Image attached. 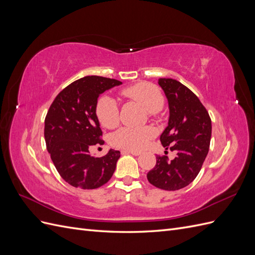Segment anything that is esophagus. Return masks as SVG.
Here are the masks:
<instances>
[{
  "instance_id": "34e87169",
  "label": "esophagus",
  "mask_w": 255,
  "mask_h": 255,
  "mask_svg": "<svg viewBox=\"0 0 255 255\" xmlns=\"http://www.w3.org/2000/svg\"><path fill=\"white\" fill-rule=\"evenodd\" d=\"M121 152H122V153H129V154H133V155H135V156H138V155H140V154H141V152H140V151H135V150H128V149H126V150H122Z\"/></svg>"
}]
</instances>
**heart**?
<instances>
[{
    "label": "heart",
    "mask_w": 255,
    "mask_h": 255,
    "mask_svg": "<svg viewBox=\"0 0 255 255\" xmlns=\"http://www.w3.org/2000/svg\"><path fill=\"white\" fill-rule=\"evenodd\" d=\"M126 98L139 104L150 114L159 112L164 106L165 99L161 91L150 83H138L121 91ZM96 115L100 123L107 128H113L119 123V107L117 102L110 97L103 96L98 100ZM155 135V130L150 127L141 128H121L111 136V142L118 148L140 150Z\"/></svg>",
    "instance_id": "b5f03b06"
}]
</instances>
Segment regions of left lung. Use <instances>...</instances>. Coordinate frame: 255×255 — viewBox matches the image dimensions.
<instances>
[{"label": "left lung", "mask_w": 255, "mask_h": 255, "mask_svg": "<svg viewBox=\"0 0 255 255\" xmlns=\"http://www.w3.org/2000/svg\"><path fill=\"white\" fill-rule=\"evenodd\" d=\"M169 105L168 127L160 135L164 148L176 152L174 159L157 155L156 165L146 174L157 188L177 190L186 187L201 170L208 153L212 121L203 104L189 88L172 79H159Z\"/></svg>", "instance_id": "left-lung-1"}]
</instances>
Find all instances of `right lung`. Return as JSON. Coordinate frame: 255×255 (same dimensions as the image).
<instances>
[{
  "mask_svg": "<svg viewBox=\"0 0 255 255\" xmlns=\"http://www.w3.org/2000/svg\"><path fill=\"white\" fill-rule=\"evenodd\" d=\"M121 84L103 76H84L61 90L50 106L44 120L47 149L60 176L73 187L99 188L115 172L119 151L111 149L96 157L89 148L104 143L96 115L98 98Z\"/></svg>",
  "mask_w": 255,
  "mask_h": 255,
  "instance_id": "obj_1",
  "label": "right lung"
}]
</instances>
